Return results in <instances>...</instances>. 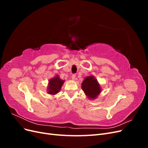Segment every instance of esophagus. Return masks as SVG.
<instances>
[{
    "label": "esophagus",
    "instance_id": "1",
    "mask_svg": "<svg viewBox=\"0 0 148 148\" xmlns=\"http://www.w3.org/2000/svg\"><path fill=\"white\" fill-rule=\"evenodd\" d=\"M71 79H72V80H73V81H75L76 79V75L75 74L71 75Z\"/></svg>",
    "mask_w": 148,
    "mask_h": 148
}]
</instances>
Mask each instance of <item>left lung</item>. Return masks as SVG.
I'll use <instances>...</instances> for the list:
<instances>
[{
    "instance_id": "obj_1",
    "label": "left lung",
    "mask_w": 148,
    "mask_h": 148,
    "mask_svg": "<svg viewBox=\"0 0 148 148\" xmlns=\"http://www.w3.org/2000/svg\"><path fill=\"white\" fill-rule=\"evenodd\" d=\"M82 88L89 100L96 99L102 91L100 84L92 75L84 78L82 83Z\"/></svg>"
}]
</instances>
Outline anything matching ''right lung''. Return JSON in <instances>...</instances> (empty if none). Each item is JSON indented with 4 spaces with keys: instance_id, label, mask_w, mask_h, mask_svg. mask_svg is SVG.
I'll return each mask as SVG.
<instances>
[{
    "instance_id": "add662e5",
    "label": "right lung",
    "mask_w": 148,
    "mask_h": 148,
    "mask_svg": "<svg viewBox=\"0 0 148 148\" xmlns=\"http://www.w3.org/2000/svg\"><path fill=\"white\" fill-rule=\"evenodd\" d=\"M65 80L61 79L58 75L49 79L47 88V94L52 96L56 95V94L59 92Z\"/></svg>"
}]
</instances>
